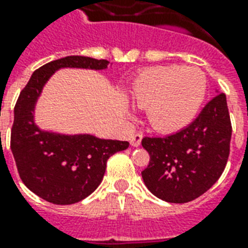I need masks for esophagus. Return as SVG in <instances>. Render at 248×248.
<instances>
[{
  "mask_svg": "<svg viewBox=\"0 0 248 248\" xmlns=\"http://www.w3.org/2000/svg\"><path fill=\"white\" fill-rule=\"evenodd\" d=\"M141 140H142V134H140V132H138V134H134L130 138V142L132 146H140V144H141Z\"/></svg>",
  "mask_w": 248,
  "mask_h": 248,
  "instance_id": "34e87169",
  "label": "esophagus"
}]
</instances>
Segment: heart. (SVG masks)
<instances>
[{"instance_id":"b5f03b06","label":"heart","mask_w":248,"mask_h":248,"mask_svg":"<svg viewBox=\"0 0 248 248\" xmlns=\"http://www.w3.org/2000/svg\"><path fill=\"white\" fill-rule=\"evenodd\" d=\"M208 80L200 68L156 66L136 78L131 95L146 108L149 124L160 132H176L190 124L204 103Z\"/></svg>"}]
</instances>
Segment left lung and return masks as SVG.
Here are the masks:
<instances>
[{"label":"left lung","instance_id":"left-lung-1","mask_svg":"<svg viewBox=\"0 0 248 248\" xmlns=\"http://www.w3.org/2000/svg\"><path fill=\"white\" fill-rule=\"evenodd\" d=\"M232 124L227 98L219 93L196 120L176 134L142 139L149 166L141 172L149 191L173 204L205 194L222 176L229 156Z\"/></svg>","mask_w":248,"mask_h":248}]
</instances>
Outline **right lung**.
<instances>
[{"label": "right lung", "instance_id": "right-lung-1", "mask_svg": "<svg viewBox=\"0 0 248 248\" xmlns=\"http://www.w3.org/2000/svg\"><path fill=\"white\" fill-rule=\"evenodd\" d=\"M108 63L107 60L84 56H67L48 62L33 72L17 98L11 128V152L24 185L48 202L70 205L84 200L103 180L109 156L126 150L130 145L92 135L66 136L44 132L34 124L35 100L56 70H103Z\"/></svg>", "mask_w": 248, "mask_h": 248}]
</instances>
